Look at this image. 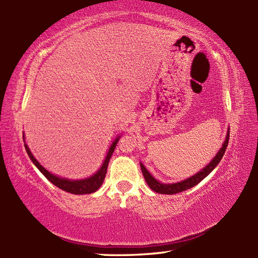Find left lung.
<instances>
[{
	"label": "left lung",
	"instance_id": "obj_1",
	"mask_svg": "<svg viewBox=\"0 0 258 258\" xmlns=\"http://www.w3.org/2000/svg\"><path fill=\"white\" fill-rule=\"evenodd\" d=\"M228 140H229V131H228V133L226 135V140H225V142H224L223 147H221L220 152H218L216 156L213 158V161L210 164H208L206 167L203 168L201 172L195 174L194 176H191V177L183 180V182H179V183L162 184L160 182H157V180L149 173V171H147V169L144 167L143 164H141L142 173H143V175H144V178L146 180L147 185H149L153 190L156 191V193L167 194V195L177 194V193H180V191L193 187V186H195V185L199 184L200 182H202V180L204 179L207 176V175L210 174L213 171V169L218 165V163L221 162L222 157L224 156V154H225L226 147L228 145Z\"/></svg>",
	"mask_w": 258,
	"mask_h": 258
}]
</instances>
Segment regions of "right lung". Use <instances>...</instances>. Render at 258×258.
Returning <instances> with one entry per match:
<instances>
[{
  "label": "right lung",
  "mask_w": 258,
  "mask_h": 258,
  "mask_svg": "<svg viewBox=\"0 0 258 258\" xmlns=\"http://www.w3.org/2000/svg\"><path fill=\"white\" fill-rule=\"evenodd\" d=\"M119 140V136L118 138L113 142V144L109 147V151L107 153V156L105 158V161H104L102 167L98 169V172L96 174L93 175L92 177H89L86 179H81V180H70L67 178H61V177H57L55 175L51 174L50 172H47L46 169L43 167L40 163H38L35 157L32 155V153L30 151L29 147L24 143L25 146V150L27 152V155L30 156V158L32 160V162L34 163V165L40 169V172L44 175V176L50 180L52 184H54L55 186H57L58 188H61L65 191H68V193H72V194H76V195H82V194H91V193H94L98 188L101 187V185L103 184V180L105 178V175H106V171H107V166H108V162H109V158H111L113 152L115 150V146H116L117 142Z\"/></svg>",
  "instance_id": "obj_1"
}]
</instances>
